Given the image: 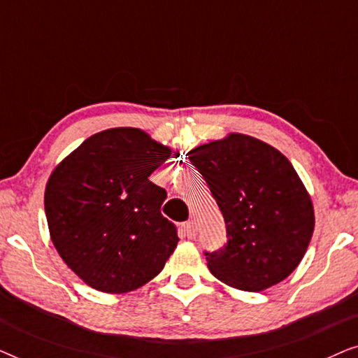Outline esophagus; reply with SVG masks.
<instances>
[{
	"instance_id": "esophagus-1",
	"label": "esophagus",
	"mask_w": 358,
	"mask_h": 358,
	"mask_svg": "<svg viewBox=\"0 0 358 358\" xmlns=\"http://www.w3.org/2000/svg\"><path fill=\"white\" fill-rule=\"evenodd\" d=\"M184 233L187 234V238H195V234H197V227H195L194 222H185L184 223Z\"/></svg>"
}]
</instances>
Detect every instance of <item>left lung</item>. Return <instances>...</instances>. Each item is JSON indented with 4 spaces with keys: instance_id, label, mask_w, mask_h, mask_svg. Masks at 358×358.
<instances>
[{
    "instance_id": "obj_1",
    "label": "left lung",
    "mask_w": 358,
    "mask_h": 358,
    "mask_svg": "<svg viewBox=\"0 0 358 358\" xmlns=\"http://www.w3.org/2000/svg\"><path fill=\"white\" fill-rule=\"evenodd\" d=\"M187 156L227 224L228 243L205 252L210 272L244 292H262L285 280L315 231L311 197L290 161L243 134L197 146Z\"/></svg>"
}]
</instances>
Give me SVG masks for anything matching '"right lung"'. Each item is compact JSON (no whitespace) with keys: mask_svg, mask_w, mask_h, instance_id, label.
Wrapping results in <instances>:
<instances>
[{"mask_svg":"<svg viewBox=\"0 0 358 358\" xmlns=\"http://www.w3.org/2000/svg\"><path fill=\"white\" fill-rule=\"evenodd\" d=\"M169 156L146 131L119 127L90 136L53 169L43 197L48 231L90 287L136 290L174 252L178 231L161 215L166 190L148 179Z\"/></svg>","mask_w":358,"mask_h":358,"instance_id":"add662e5","label":"right lung"}]
</instances>
